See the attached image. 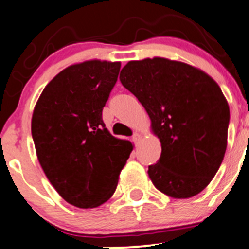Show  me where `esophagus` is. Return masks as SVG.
Segmentation results:
<instances>
[{
  "mask_svg": "<svg viewBox=\"0 0 249 249\" xmlns=\"http://www.w3.org/2000/svg\"><path fill=\"white\" fill-rule=\"evenodd\" d=\"M141 138H142V136H141L140 133H134L133 136H132V140H133V142L136 143V144H137V143H138V142H140Z\"/></svg>",
  "mask_w": 249,
  "mask_h": 249,
  "instance_id": "esophagus-1",
  "label": "esophagus"
}]
</instances>
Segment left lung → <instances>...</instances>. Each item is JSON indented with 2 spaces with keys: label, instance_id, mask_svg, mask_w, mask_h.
Here are the masks:
<instances>
[{
  "label": "left lung",
  "instance_id": "left-lung-1",
  "mask_svg": "<svg viewBox=\"0 0 249 249\" xmlns=\"http://www.w3.org/2000/svg\"><path fill=\"white\" fill-rule=\"evenodd\" d=\"M122 85L143 105L161 154L148 166L159 191L174 199L201 193L227 148L230 107L220 86L202 70L165 58L128 61Z\"/></svg>",
  "mask_w": 249,
  "mask_h": 249
}]
</instances>
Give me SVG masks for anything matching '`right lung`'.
Segmentation results:
<instances>
[{"instance_id": "right-lung-1", "label": "right lung", "mask_w": 249, "mask_h": 249, "mask_svg": "<svg viewBox=\"0 0 249 249\" xmlns=\"http://www.w3.org/2000/svg\"><path fill=\"white\" fill-rule=\"evenodd\" d=\"M121 63L70 65L44 88L32 116L38 160L59 195L80 209L106 202L133 145L109 133L102 109Z\"/></svg>"}]
</instances>
